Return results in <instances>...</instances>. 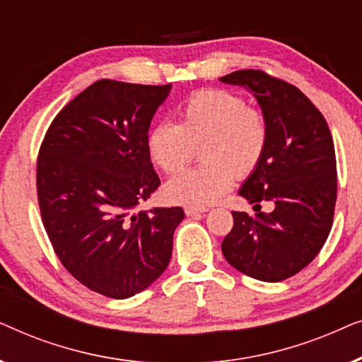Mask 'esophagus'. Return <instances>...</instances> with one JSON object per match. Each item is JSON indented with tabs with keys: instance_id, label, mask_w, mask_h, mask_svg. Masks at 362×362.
<instances>
[{
	"instance_id": "obj_1",
	"label": "esophagus",
	"mask_w": 362,
	"mask_h": 362,
	"mask_svg": "<svg viewBox=\"0 0 362 362\" xmlns=\"http://www.w3.org/2000/svg\"><path fill=\"white\" fill-rule=\"evenodd\" d=\"M207 209L206 207H194V206H186L185 207V212L187 217H194V216H199L202 212H206Z\"/></svg>"
}]
</instances>
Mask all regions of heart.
Listing matches in <instances>:
<instances>
[{
    "instance_id": "obj_1",
    "label": "heart",
    "mask_w": 362,
    "mask_h": 362,
    "mask_svg": "<svg viewBox=\"0 0 362 362\" xmlns=\"http://www.w3.org/2000/svg\"><path fill=\"white\" fill-rule=\"evenodd\" d=\"M269 143L265 117L247 107L229 90H202L180 108L177 123L160 122L148 132L146 150L161 171L177 173L202 146L204 166L181 173L166 182L171 201L187 206H209L219 201L239 176L259 165Z\"/></svg>"
}]
</instances>
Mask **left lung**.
<instances>
[{
  "label": "left lung",
  "mask_w": 362,
  "mask_h": 362,
  "mask_svg": "<svg viewBox=\"0 0 362 362\" xmlns=\"http://www.w3.org/2000/svg\"><path fill=\"white\" fill-rule=\"evenodd\" d=\"M219 81L249 90L269 127L264 156L239 189L255 214L232 212L234 227L222 240V254L252 279L281 281L305 269L329 235L336 204L333 138L318 108L291 83L252 69ZM262 200H272L276 209L262 213Z\"/></svg>",
  "instance_id": "obj_1"
}]
</instances>
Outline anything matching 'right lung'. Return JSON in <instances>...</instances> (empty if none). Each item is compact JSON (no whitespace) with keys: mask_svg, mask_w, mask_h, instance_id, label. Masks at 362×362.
Here are the masks:
<instances>
[{"mask_svg":"<svg viewBox=\"0 0 362 362\" xmlns=\"http://www.w3.org/2000/svg\"><path fill=\"white\" fill-rule=\"evenodd\" d=\"M168 86L98 81L59 112L37 158V199L59 260L97 293L125 300L170 264L181 207L135 209L160 186L146 150Z\"/></svg>","mask_w":362,"mask_h":362,"instance_id":"obj_1","label":"right lung"}]
</instances>
